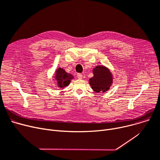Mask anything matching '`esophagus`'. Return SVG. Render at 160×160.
<instances>
[{
	"label": "esophagus",
	"mask_w": 160,
	"mask_h": 160,
	"mask_svg": "<svg viewBox=\"0 0 160 160\" xmlns=\"http://www.w3.org/2000/svg\"><path fill=\"white\" fill-rule=\"evenodd\" d=\"M77 77H78V78L79 80H81V79L83 78V75H82V74L78 73V74H77Z\"/></svg>",
	"instance_id": "1"
}]
</instances>
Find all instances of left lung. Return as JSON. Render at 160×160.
Instances as JSON below:
<instances>
[{"instance_id":"8db88e82","label":"left lung","mask_w":160,"mask_h":160,"mask_svg":"<svg viewBox=\"0 0 160 160\" xmlns=\"http://www.w3.org/2000/svg\"><path fill=\"white\" fill-rule=\"evenodd\" d=\"M93 73V77L89 80L92 89L96 93H105L110 89L113 82V75L110 69L103 65H97Z\"/></svg>"}]
</instances>
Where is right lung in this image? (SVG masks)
Wrapping results in <instances>:
<instances>
[{
    "label": "right lung",
    "mask_w": 160,
    "mask_h": 160,
    "mask_svg": "<svg viewBox=\"0 0 160 160\" xmlns=\"http://www.w3.org/2000/svg\"><path fill=\"white\" fill-rule=\"evenodd\" d=\"M54 78L53 82H56L57 86L60 89H63L70 84L71 80L74 78V77L72 74L67 72L63 68L58 67L55 71Z\"/></svg>",
    "instance_id": "right-lung-1"
}]
</instances>
